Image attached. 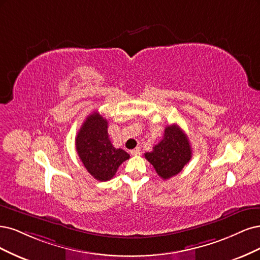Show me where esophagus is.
Returning <instances> with one entry per match:
<instances>
[{
  "label": "esophagus",
  "mask_w": 260,
  "mask_h": 260,
  "mask_svg": "<svg viewBox=\"0 0 260 260\" xmlns=\"http://www.w3.org/2000/svg\"><path fill=\"white\" fill-rule=\"evenodd\" d=\"M131 154H133V155H138V154H140V148L137 147V148H135V149L131 150Z\"/></svg>",
  "instance_id": "1"
}]
</instances>
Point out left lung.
<instances>
[{"instance_id": "left-lung-1", "label": "left lung", "mask_w": 260, "mask_h": 260, "mask_svg": "<svg viewBox=\"0 0 260 260\" xmlns=\"http://www.w3.org/2000/svg\"><path fill=\"white\" fill-rule=\"evenodd\" d=\"M191 156L188 136L176 124L166 126L162 140L153 147L151 152L145 153V157L164 180L179 174Z\"/></svg>"}]
</instances>
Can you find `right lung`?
<instances>
[{
  "mask_svg": "<svg viewBox=\"0 0 260 260\" xmlns=\"http://www.w3.org/2000/svg\"><path fill=\"white\" fill-rule=\"evenodd\" d=\"M75 147L83 165L99 181L110 180L119 166L129 158L127 152L113 147L108 134V121L97 111L82 124Z\"/></svg>",
  "mask_w": 260,
  "mask_h": 260,
  "instance_id": "right-lung-1",
  "label": "right lung"
}]
</instances>
